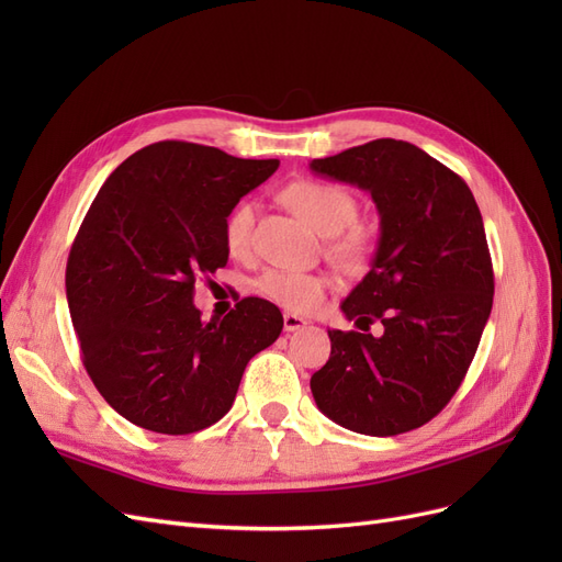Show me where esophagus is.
I'll return each instance as SVG.
<instances>
[{
	"label": "esophagus",
	"mask_w": 562,
	"mask_h": 562,
	"mask_svg": "<svg viewBox=\"0 0 562 562\" xmlns=\"http://www.w3.org/2000/svg\"><path fill=\"white\" fill-rule=\"evenodd\" d=\"M302 328H307V321H304L302 316L283 314V330L285 333H295V330H302Z\"/></svg>",
	"instance_id": "obj_1"
}]
</instances>
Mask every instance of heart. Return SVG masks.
<instances>
[{"mask_svg": "<svg viewBox=\"0 0 562 562\" xmlns=\"http://www.w3.org/2000/svg\"><path fill=\"white\" fill-rule=\"evenodd\" d=\"M288 209L300 215L316 234L333 236L328 255L342 267H361L370 255V232L353 223L359 201L342 184L326 180H297L281 192ZM255 223V203L244 201L225 223V244L232 255H246ZM255 291L265 300L295 314L316 312L330 291V279L323 274H304L291 269H267L255 281Z\"/></svg>", "mask_w": 562, "mask_h": 562, "instance_id": "obj_1", "label": "heart"}]
</instances>
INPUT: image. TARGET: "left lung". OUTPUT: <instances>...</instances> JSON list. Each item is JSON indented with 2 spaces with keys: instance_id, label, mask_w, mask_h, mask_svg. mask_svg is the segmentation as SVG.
<instances>
[{
  "instance_id": "1",
  "label": "left lung",
  "mask_w": 562,
  "mask_h": 562,
  "mask_svg": "<svg viewBox=\"0 0 562 562\" xmlns=\"http://www.w3.org/2000/svg\"><path fill=\"white\" fill-rule=\"evenodd\" d=\"M316 176L370 192L380 241L370 271L342 302L359 330H328L330 359L312 375L318 411L366 436H396L434 419L479 349L495 277L467 182L394 138L310 164ZM383 323V335L367 330Z\"/></svg>"
}]
</instances>
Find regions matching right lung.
Here are the masks:
<instances>
[{
  "instance_id": "right-lung-1",
  "label": "right lung",
  "mask_w": 562,
  "mask_h": 562,
  "mask_svg": "<svg viewBox=\"0 0 562 562\" xmlns=\"http://www.w3.org/2000/svg\"><path fill=\"white\" fill-rule=\"evenodd\" d=\"M279 168L206 145L164 140L119 164L83 217L65 291L89 378L147 431L182 436L223 419L255 353L283 316L260 297L203 321L194 283L225 267V223Z\"/></svg>"
}]
</instances>
